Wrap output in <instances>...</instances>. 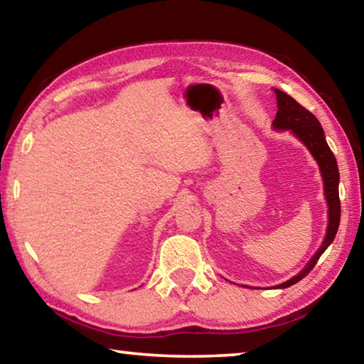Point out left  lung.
I'll return each mask as SVG.
<instances>
[{
  "mask_svg": "<svg viewBox=\"0 0 364 364\" xmlns=\"http://www.w3.org/2000/svg\"><path fill=\"white\" fill-rule=\"evenodd\" d=\"M274 91L276 97H278V114H276V119L273 120V127L276 130H291L295 136L310 149L313 157L316 159L319 168H321L324 194L329 205L328 234H326L323 245L319 247L315 257L311 258L310 263H308L297 276H294L292 279L279 284V289H284L295 284V282H299L300 279H304L305 276L315 268V264L319 260V257L323 255V252L329 247L332 241H334L338 230V223H341V199H338V178L341 176H338V168L334 154H332L328 143H326L324 132L321 125H319L316 117L304 106H300L294 97L286 95L284 91Z\"/></svg>",
  "mask_w": 364,
  "mask_h": 364,
  "instance_id": "8db88e82",
  "label": "left lung"
}]
</instances>
